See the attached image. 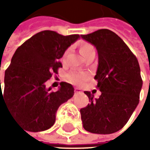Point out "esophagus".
Segmentation results:
<instances>
[{"instance_id":"1","label":"esophagus","mask_w":150,"mask_h":150,"mask_svg":"<svg viewBox=\"0 0 150 150\" xmlns=\"http://www.w3.org/2000/svg\"><path fill=\"white\" fill-rule=\"evenodd\" d=\"M74 93H82V91L80 88H76L75 89H74Z\"/></svg>"}]
</instances>
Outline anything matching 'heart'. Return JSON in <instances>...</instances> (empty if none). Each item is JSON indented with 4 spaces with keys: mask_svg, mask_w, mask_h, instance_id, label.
Segmentation results:
<instances>
[{
    "mask_svg": "<svg viewBox=\"0 0 150 150\" xmlns=\"http://www.w3.org/2000/svg\"><path fill=\"white\" fill-rule=\"evenodd\" d=\"M79 51H80V53L83 55L84 58H86L91 53L95 52V49H94L93 46L88 43V42H83L81 44L79 47ZM65 55H66V53L64 54V57H65ZM64 57H63V59H64ZM88 78V74L83 73V72H71L67 75V81L71 83L76 84V85L83 84Z\"/></svg>",
    "mask_w": 150,
    "mask_h": 150,
    "instance_id": "b5f03b06",
    "label": "heart"
}]
</instances>
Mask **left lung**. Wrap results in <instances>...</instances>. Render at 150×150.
<instances>
[{
  "mask_svg": "<svg viewBox=\"0 0 150 150\" xmlns=\"http://www.w3.org/2000/svg\"><path fill=\"white\" fill-rule=\"evenodd\" d=\"M81 38L98 51L94 79L101 92L98 98L84 92L90 103L80 109L83 126L93 134L115 133L127 124L139 102L143 81L139 62L124 41L110 30L100 29Z\"/></svg>",
  "mask_w": 150,
  "mask_h": 150,
  "instance_id": "obj_1",
  "label": "left lung"
}]
</instances>
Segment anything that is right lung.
I'll use <instances>...</instances> for the list:
<instances>
[{"label": "right lung", "mask_w": 150, "mask_h": 150, "mask_svg": "<svg viewBox=\"0 0 150 150\" xmlns=\"http://www.w3.org/2000/svg\"><path fill=\"white\" fill-rule=\"evenodd\" d=\"M78 34L62 36L53 31H42L29 38L16 49L5 72L4 93L1 98L16 122L27 131L50 129L55 123L61 104L70 99L74 88L62 82L57 92L46 88V82L62 67L60 59ZM1 87V80H0Z\"/></svg>", "instance_id": "1"}]
</instances>
